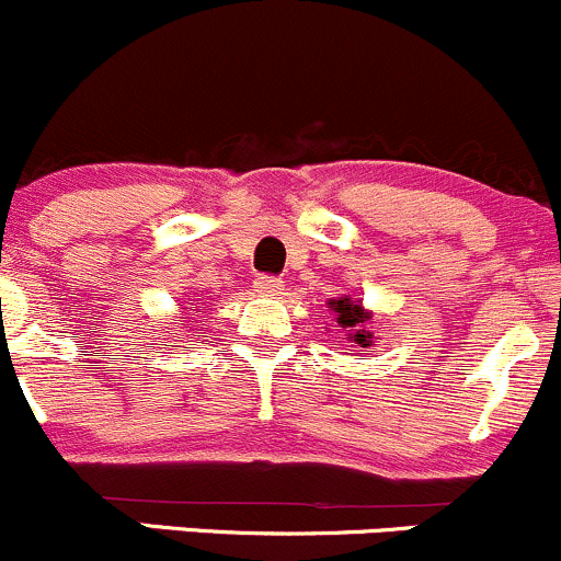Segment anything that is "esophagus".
<instances>
[{
	"mask_svg": "<svg viewBox=\"0 0 561 561\" xmlns=\"http://www.w3.org/2000/svg\"><path fill=\"white\" fill-rule=\"evenodd\" d=\"M254 287H257V293L260 296H268V298H274V296H279L282 293V279H276V276H257V279H254Z\"/></svg>",
	"mask_w": 561,
	"mask_h": 561,
	"instance_id": "obj_1",
	"label": "esophagus"
}]
</instances>
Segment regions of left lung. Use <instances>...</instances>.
Here are the masks:
<instances>
[{
    "label": "left lung",
    "mask_w": 561,
    "mask_h": 561,
    "mask_svg": "<svg viewBox=\"0 0 561 561\" xmlns=\"http://www.w3.org/2000/svg\"><path fill=\"white\" fill-rule=\"evenodd\" d=\"M333 314H336L339 328L347 333V342H353V347L369 350L371 342H375V333L369 331L371 312L360 307V301H353V298H333L331 301Z\"/></svg>",
    "instance_id": "1"
}]
</instances>
